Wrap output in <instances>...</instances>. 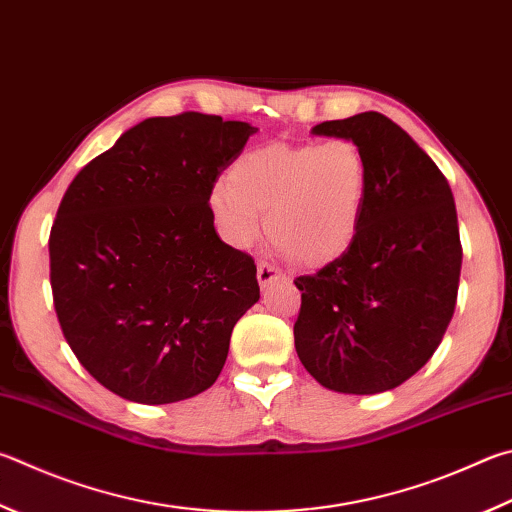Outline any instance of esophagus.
Returning a JSON list of instances; mask_svg holds the SVG:
<instances>
[{
  "instance_id": "obj_1",
  "label": "esophagus",
  "mask_w": 512,
  "mask_h": 512,
  "mask_svg": "<svg viewBox=\"0 0 512 512\" xmlns=\"http://www.w3.org/2000/svg\"><path fill=\"white\" fill-rule=\"evenodd\" d=\"M280 280H286V275L280 271V268H275L268 262L257 264V282H259V286H268V284L280 282Z\"/></svg>"
}]
</instances>
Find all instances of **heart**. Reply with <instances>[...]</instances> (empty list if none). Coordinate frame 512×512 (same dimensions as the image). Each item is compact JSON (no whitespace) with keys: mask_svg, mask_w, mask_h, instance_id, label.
<instances>
[{"mask_svg":"<svg viewBox=\"0 0 512 512\" xmlns=\"http://www.w3.org/2000/svg\"><path fill=\"white\" fill-rule=\"evenodd\" d=\"M371 192V167L358 143H268L232 165L210 194V210L232 246L262 230L286 257L324 268L345 257L360 235Z\"/></svg>","mask_w":512,"mask_h":512,"instance_id":"heart-1","label":"heart"}]
</instances>
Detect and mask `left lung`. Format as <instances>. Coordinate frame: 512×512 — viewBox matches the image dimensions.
I'll return each instance as SVG.
<instances>
[{
  "instance_id": "8db88e82",
  "label": "left lung",
  "mask_w": 512,
  "mask_h": 512,
  "mask_svg": "<svg viewBox=\"0 0 512 512\" xmlns=\"http://www.w3.org/2000/svg\"><path fill=\"white\" fill-rule=\"evenodd\" d=\"M313 134L358 143L371 192L349 253L295 277V351L322 387L380 394L432 358L452 320L463 257L457 208L436 163L378 111L327 120Z\"/></svg>"
}]
</instances>
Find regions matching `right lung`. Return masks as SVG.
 I'll use <instances>...</instances> for the list:
<instances>
[{
    "mask_svg": "<svg viewBox=\"0 0 512 512\" xmlns=\"http://www.w3.org/2000/svg\"><path fill=\"white\" fill-rule=\"evenodd\" d=\"M257 127L183 111L147 118L78 172L55 215V313L102 387L145 405L215 383L259 300L253 257L221 241L210 194Z\"/></svg>",
    "mask_w": 512,
    "mask_h": 512,
    "instance_id": "right-lung-1",
    "label": "right lung"
}]
</instances>
